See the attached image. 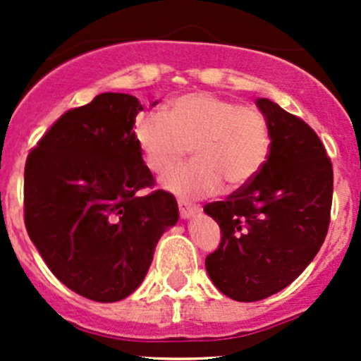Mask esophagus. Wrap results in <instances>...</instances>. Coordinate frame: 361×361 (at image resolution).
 <instances>
[{
  "label": "esophagus",
  "instance_id": "esophagus-1",
  "mask_svg": "<svg viewBox=\"0 0 361 361\" xmlns=\"http://www.w3.org/2000/svg\"><path fill=\"white\" fill-rule=\"evenodd\" d=\"M178 209H180L181 218H190V216H194L195 213H199V211H201V207H199L197 204H192V202L183 201V199H178Z\"/></svg>",
  "mask_w": 361,
  "mask_h": 361
}]
</instances>
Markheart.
Segmentation results:
<instances>
[{
  "instance_id": "b5f03b06",
  "label": "heart",
  "mask_w": 361,
  "mask_h": 361,
  "mask_svg": "<svg viewBox=\"0 0 361 361\" xmlns=\"http://www.w3.org/2000/svg\"><path fill=\"white\" fill-rule=\"evenodd\" d=\"M134 140L150 171L164 174L188 147L194 160L164 178V187L181 197L245 187L262 171L271 152V129L258 108L209 92L171 101L166 115L145 111L134 122Z\"/></svg>"
}]
</instances>
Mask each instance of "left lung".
Masks as SVG:
<instances>
[{
  "mask_svg": "<svg viewBox=\"0 0 361 361\" xmlns=\"http://www.w3.org/2000/svg\"><path fill=\"white\" fill-rule=\"evenodd\" d=\"M257 106L271 129L267 162L225 201L204 206L221 232L206 271L238 302L262 300L295 281L322 248L332 209V160L318 134L272 101Z\"/></svg>",
  "mask_w": 361,
  "mask_h": 361,
  "instance_id": "8db88e82",
  "label": "left lung"
}]
</instances>
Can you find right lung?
I'll use <instances>...</instances> for the list:
<instances>
[{
    "instance_id": "right-lung-1",
    "label": "right lung",
    "mask_w": 361,
    "mask_h": 361,
    "mask_svg": "<svg viewBox=\"0 0 361 361\" xmlns=\"http://www.w3.org/2000/svg\"><path fill=\"white\" fill-rule=\"evenodd\" d=\"M141 110L130 94H99L63 113L25 160V231L52 274L90 300L133 293L178 221L176 199L154 190L134 140Z\"/></svg>"
}]
</instances>
